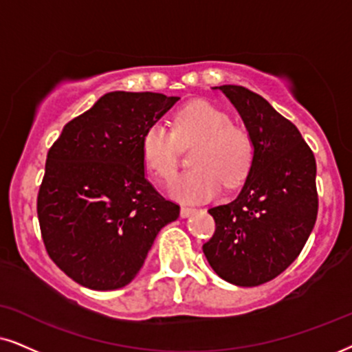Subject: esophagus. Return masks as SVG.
<instances>
[{
  "label": "esophagus",
  "mask_w": 352,
  "mask_h": 352,
  "mask_svg": "<svg viewBox=\"0 0 352 352\" xmlns=\"http://www.w3.org/2000/svg\"><path fill=\"white\" fill-rule=\"evenodd\" d=\"M195 212V208H190V206H182L180 208V216L182 217H188Z\"/></svg>",
  "instance_id": "esophagus-1"
}]
</instances>
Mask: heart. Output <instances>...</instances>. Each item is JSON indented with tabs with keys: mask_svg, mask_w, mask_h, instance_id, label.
<instances>
[{
	"mask_svg": "<svg viewBox=\"0 0 352 352\" xmlns=\"http://www.w3.org/2000/svg\"><path fill=\"white\" fill-rule=\"evenodd\" d=\"M193 170L172 182L170 195L185 203L208 201L219 193L222 182L228 186L245 179L253 159L250 133L230 123L224 110L208 100H195L175 113L172 131L153 123L141 135V155L146 167L157 179L168 180L179 164V146L188 148Z\"/></svg>",
	"mask_w": 352,
	"mask_h": 352,
	"instance_id": "1",
	"label": "heart"
}]
</instances>
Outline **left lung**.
<instances>
[{
	"mask_svg": "<svg viewBox=\"0 0 352 352\" xmlns=\"http://www.w3.org/2000/svg\"><path fill=\"white\" fill-rule=\"evenodd\" d=\"M230 100L253 141L250 170L239 197L208 209L214 235L203 245L224 281L253 287L299 256L318 212L317 164L296 124L242 86L214 87Z\"/></svg>",
	"mask_w": 352,
	"mask_h": 352,
	"instance_id": "1",
	"label": "left lung"
}]
</instances>
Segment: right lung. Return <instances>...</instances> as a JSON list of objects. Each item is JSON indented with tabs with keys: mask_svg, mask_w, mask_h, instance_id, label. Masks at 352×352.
<instances>
[{
	"mask_svg": "<svg viewBox=\"0 0 352 352\" xmlns=\"http://www.w3.org/2000/svg\"><path fill=\"white\" fill-rule=\"evenodd\" d=\"M180 97L115 91L65 124L47 154L37 214L47 253L94 291L130 284L180 214L146 179L141 135Z\"/></svg>",
	"mask_w": 352,
	"mask_h": 352,
	"instance_id": "right-lung-1",
	"label": "right lung"
}]
</instances>
